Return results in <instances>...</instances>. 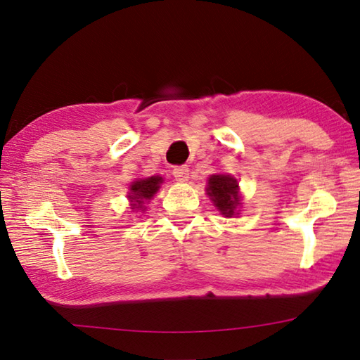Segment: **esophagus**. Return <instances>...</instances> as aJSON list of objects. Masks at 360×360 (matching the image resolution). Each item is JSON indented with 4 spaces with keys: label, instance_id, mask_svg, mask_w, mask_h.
Here are the masks:
<instances>
[{
    "label": "esophagus",
    "instance_id": "obj_1",
    "mask_svg": "<svg viewBox=\"0 0 360 360\" xmlns=\"http://www.w3.org/2000/svg\"><path fill=\"white\" fill-rule=\"evenodd\" d=\"M173 176H174V178L178 179V181H187V178H188V168H187V165L174 167Z\"/></svg>",
    "mask_w": 360,
    "mask_h": 360
}]
</instances>
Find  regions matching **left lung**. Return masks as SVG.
I'll list each match as a JSON object with an SVG mask.
<instances>
[{"instance_id": "obj_1", "label": "left lung", "mask_w": 360, "mask_h": 360, "mask_svg": "<svg viewBox=\"0 0 360 360\" xmlns=\"http://www.w3.org/2000/svg\"><path fill=\"white\" fill-rule=\"evenodd\" d=\"M208 195L214 202L216 208L224 216H233L236 206L240 205L238 184L236 179L229 174H212L208 182Z\"/></svg>"}]
</instances>
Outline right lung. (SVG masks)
<instances>
[{"mask_svg": "<svg viewBox=\"0 0 360 360\" xmlns=\"http://www.w3.org/2000/svg\"><path fill=\"white\" fill-rule=\"evenodd\" d=\"M160 176H152V178L133 182L130 187L131 192L129 195V198L133 202V208H143L141 205L146 200H150L154 197V193L158 191V187H160Z\"/></svg>", "mask_w": 360, "mask_h": 360, "instance_id": "1", "label": "right lung"}]
</instances>
